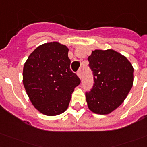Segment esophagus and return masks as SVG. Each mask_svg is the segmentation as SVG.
I'll use <instances>...</instances> for the list:
<instances>
[{
  "label": "esophagus",
  "mask_w": 147,
  "mask_h": 147,
  "mask_svg": "<svg viewBox=\"0 0 147 147\" xmlns=\"http://www.w3.org/2000/svg\"><path fill=\"white\" fill-rule=\"evenodd\" d=\"M77 75H78V76L79 78H82V69H79L78 71V72H77Z\"/></svg>",
  "instance_id": "esophagus-1"
}]
</instances>
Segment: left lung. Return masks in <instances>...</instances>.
Here are the masks:
<instances>
[{"label":"left lung","instance_id":"left-lung-1","mask_svg":"<svg viewBox=\"0 0 147 147\" xmlns=\"http://www.w3.org/2000/svg\"><path fill=\"white\" fill-rule=\"evenodd\" d=\"M88 59L94 76L93 87L85 93L88 107L95 114H108L130 92L134 68L124 55L113 49H95Z\"/></svg>","mask_w":147,"mask_h":147}]
</instances>
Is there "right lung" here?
<instances>
[{
	"instance_id": "obj_1",
	"label": "right lung",
	"mask_w": 147,
	"mask_h": 147,
	"mask_svg": "<svg viewBox=\"0 0 147 147\" xmlns=\"http://www.w3.org/2000/svg\"><path fill=\"white\" fill-rule=\"evenodd\" d=\"M68 53L65 45L47 42L35 49L24 64L26 94L35 108L47 116L66 111L75 88L81 82L70 69Z\"/></svg>"
}]
</instances>
